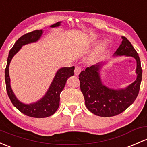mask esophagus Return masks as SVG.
<instances>
[{
    "label": "esophagus",
    "mask_w": 147,
    "mask_h": 147,
    "mask_svg": "<svg viewBox=\"0 0 147 147\" xmlns=\"http://www.w3.org/2000/svg\"><path fill=\"white\" fill-rule=\"evenodd\" d=\"M81 71H82L81 67H80V66H76V67H75V75H78L80 73V72H81Z\"/></svg>",
    "instance_id": "obj_1"
}]
</instances>
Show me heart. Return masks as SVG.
<instances>
[{
  "instance_id": "b5f03b06",
  "label": "heart",
  "mask_w": 147,
  "mask_h": 147,
  "mask_svg": "<svg viewBox=\"0 0 147 147\" xmlns=\"http://www.w3.org/2000/svg\"><path fill=\"white\" fill-rule=\"evenodd\" d=\"M105 46H106V44H105V43H103V44H101V45L98 46V47L96 49L95 52H94V56H96V55H98V53H101L102 51L103 50V49H104V48H105Z\"/></svg>"
}]
</instances>
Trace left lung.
<instances>
[{"mask_svg": "<svg viewBox=\"0 0 147 147\" xmlns=\"http://www.w3.org/2000/svg\"><path fill=\"white\" fill-rule=\"evenodd\" d=\"M122 43L114 55L132 57L137 61V79L125 89H114L105 86L100 77V71L103 63L86 67L79 75L80 89L85 100L88 110L101 117L117 115L125 111L133 103L138 96L141 84L142 69L138 53L131 43L122 36Z\"/></svg>", "mask_w": 147, "mask_h": 147, "instance_id": "8db88e82", "label": "left lung"}]
</instances>
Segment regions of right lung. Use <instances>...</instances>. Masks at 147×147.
<instances>
[{"instance_id": "obj_1", "label": "right lung", "mask_w": 147, "mask_h": 147, "mask_svg": "<svg viewBox=\"0 0 147 147\" xmlns=\"http://www.w3.org/2000/svg\"><path fill=\"white\" fill-rule=\"evenodd\" d=\"M61 22H58L51 26V27H58L61 25ZM43 32L44 31L42 29L35 30L29 33L25 34L20 38H18V41L15 42L13 47L10 49L9 52L7 65L5 69L6 90L13 106L24 115L38 118L51 116L58 110L60 105V94L65 86L67 78L74 75V69H75L74 66L71 67H62L58 69L47 92L41 99L35 103L25 104V103H22L17 98L10 86V79L9 76V65H10V61L14 55L19 51L22 46L38 41L41 38Z\"/></svg>"}]
</instances>
